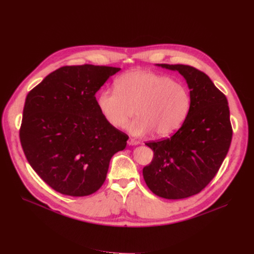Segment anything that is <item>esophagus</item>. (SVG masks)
Listing matches in <instances>:
<instances>
[{"mask_svg": "<svg viewBox=\"0 0 254 254\" xmlns=\"http://www.w3.org/2000/svg\"><path fill=\"white\" fill-rule=\"evenodd\" d=\"M127 144L129 145V146H136V145H139L140 144V141H137V140H134V139H129L128 141H127Z\"/></svg>", "mask_w": 254, "mask_h": 254, "instance_id": "1", "label": "esophagus"}]
</instances>
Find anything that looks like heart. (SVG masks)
I'll list each match as a JSON object with an SVG mask.
<instances>
[{"label":"heart","mask_w":254,"mask_h":254,"mask_svg":"<svg viewBox=\"0 0 254 254\" xmlns=\"http://www.w3.org/2000/svg\"><path fill=\"white\" fill-rule=\"evenodd\" d=\"M98 108L114 127H124L136 108L138 118L127 129L136 137L154 132L167 137L178 130L191 107L190 93L183 83L150 70L127 71L115 79V88L97 97Z\"/></svg>","instance_id":"1"}]
</instances>
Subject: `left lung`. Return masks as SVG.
Segmentation results:
<instances>
[{"mask_svg": "<svg viewBox=\"0 0 254 254\" xmlns=\"http://www.w3.org/2000/svg\"><path fill=\"white\" fill-rule=\"evenodd\" d=\"M156 65L184 76L191 107L171 138L145 143L154 156L143 168V177L155 195L183 199L203 190L227 156L233 134L228 100L204 72L192 66Z\"/></svg>", "mask_w": 254, "mask_h": 254, "instance_id": "8db88e82", "label": "left lung"}]
</instances>
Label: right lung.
Returning a JSON list of instances; mask_svg holds the SVG:
<instances>
[{
  "mask_svg": "<svg viewBox=\"0 0 254 254\" xmlns=\"http://www.w3.org/2000/svg\"><path fill=\"white\" fill-rule=\"evenodd\" d=\"M121 68L63 66L26 96L20 142L30 166L55 191L88 196L106 179L111 157L127 134L101 114L96 93Z\"/></svg>",
  "mask_w": 254,
  "mask_h": 254,
  "instance_id": "1",
  "label": "right lung"
}]
</instances>
